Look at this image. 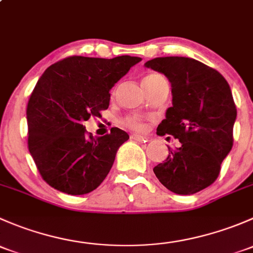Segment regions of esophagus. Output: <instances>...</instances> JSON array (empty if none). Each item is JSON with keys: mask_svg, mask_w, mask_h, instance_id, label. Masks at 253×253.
I'll list each match as a JSON object with an SVG mask.
<instances>
[{"mask_svg": "<svg viewBox=\"0 0 253 253\" xmlns=\"http://www.w3.org/2000/svg\"><path fill=\"white\" fill-rule=\"evenodd\" d=\"M131 138L134 139V141H137V142H147L148 141V137L143 136V134H138V133L131 134Z\"/></svg>", "mask_w": 253, "mask_h": 253, "instance_id": "34e87169", "label": "esophagus"}]
</instances>
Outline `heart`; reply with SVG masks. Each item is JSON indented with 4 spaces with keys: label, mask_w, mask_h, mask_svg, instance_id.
Masks as SVG:
<instances>
[{
    "label": "heart",
    "mask_w": 253,
    "mask_h": 253,
    "mask_svg": "<svg viewBox=\"0 0 253 253\" xmlns=\"http://www.w3.org/2000/svg\"><path fill=\"white\" fill-rule=\"evenodd\" d=\"M157 77H160V76L159 75H149V76H147L144 79H154ZM125 125L128 127H131V128H133V129H142L143 127H144V124L142 122V120L137 116L127 117V119L125 120Z\"/></svg>",
    "instance_id": "1"
}]
</instances>
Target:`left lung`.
<instances>
[{
    "label": "left lung",
    "mask_w": 253,
    "mask_h": 253,
    "mask_svg": "<svg viewBox=\"0 0 253 253\" xmlns=\"http://www.w3.org/2000/svg\"><path fill=\"white\" fill-rule=\"evenodd\" d=\"M163 73L171 84L172 106L158 126L181 145L170 149L153 169L158 180L177 195H193L211 186L233 148L236 106L226 79L190 57H157L144 63Z\"/></svg>",
    "instance_id": "1"
}]
</instances>
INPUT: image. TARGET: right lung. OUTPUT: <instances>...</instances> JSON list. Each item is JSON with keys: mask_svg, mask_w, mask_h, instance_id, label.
<instances>
[{"mask_svg": "<svg viewBox=\"0 0 253 253\" xmlns=\"http://www.w3.org/2000/svg\"><path fill=\"white\" fill-rule=\"evenodd\" d=\"M141 57L71 56L53 63L38 81L27 108L28 147L40 175L55 190L85 195L112 168L128 134L112 127L94 138L84 121L109 108L110 89Z\"/></svg>", "mask_w": 253, "mask_h": 253, "instance_id": "1", "label": "right lung"}]
</instances>
